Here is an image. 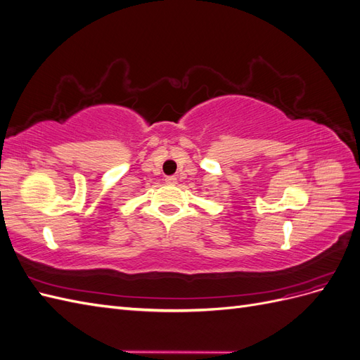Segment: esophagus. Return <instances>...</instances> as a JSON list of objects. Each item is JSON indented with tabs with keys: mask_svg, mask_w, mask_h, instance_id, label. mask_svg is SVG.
I'll return each instance as SVG.
<instances>
[{
	"mask_svg": "<svg viewBox=\"0 0 360 360\" xmlns=\"http://www.w3.org/2000/svg\"><path fill=\"white\" fill-rule=\"evenodd\" d=\"M165 183H167V184H169V186H174V184H177V177L169 176V177H167V179H165Z\"/></svg>",
	"mask_w": 360,
	"mask_h": 360,
	"instance_id": "1",
	"label": "esophagus"
}]
</instances>
